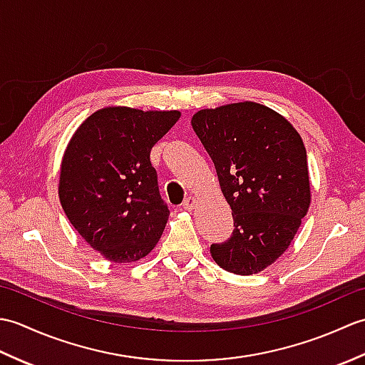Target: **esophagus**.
Segmentation results:
<instances>
[{
    "mask_svg": "<svg viewBox=\"0 0 365 365\" xmlns=\"http://www.w3.org/2000/svg\"><path fill=\"white\" fill-rule=\"evenodd\" d=\"M197 202H199L197 197H195V196H190V197L185 199V202H183V208H185V210L191 212V210H195L196 205H197Z\"/></svg>",
    "mask_w": 365,
    "mask_h": 365,
    "instance_id": "34e87169",
    "label": "esophagus"
}]
</instances>
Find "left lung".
I'll return each mask as SVG.
<instances>
[{"mask_svg": "<svg viewBox=\"0 0 365 365\" xmlns=\"http://www.w3.org/2000/svg\"><path fill=\"white\" fill-rule=\"evenodd\" d=\"M191 125L234 216L232 237L210 246L212 257L229 273H260L287 251L311 205L304 143L284 115L255 102L205 108Z\"/></svg>", "mask_w": 365, "mask_h": 365, "instance_id": "obj_1", "label": "left lung"}]
</instances>
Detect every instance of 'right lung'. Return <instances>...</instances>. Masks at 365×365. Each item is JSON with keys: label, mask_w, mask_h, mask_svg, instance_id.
I'll list each match as a JSON object with an SVG mask.
<instances>
[{"label": "right lung", "mask_w": 365, "mask_h": 365, "mask_svg": "<svg viewBox=\"0 0 365 365\" xmlns=\"http://www.w3.org/2000/svg\"><path fill=\"white\" fill-rule=\"evenodd\" d=\"M180 111L105 106L75 130L59 168L66 216L92 250L113 263L144 259L166 227L150 149Z\"/></svg>", "instance_id": "1"}]
</instances>
